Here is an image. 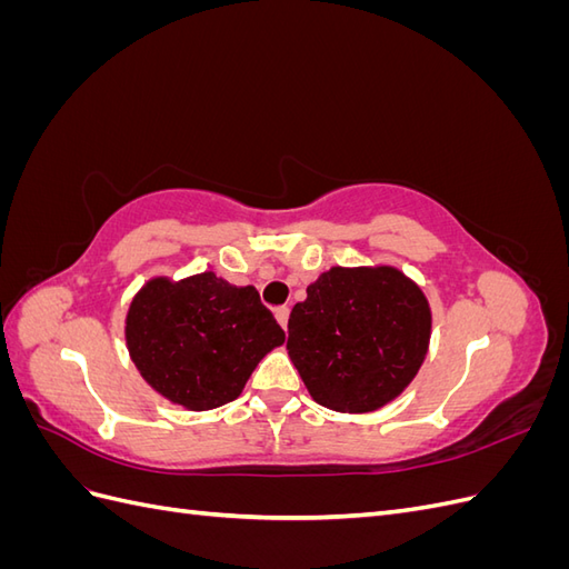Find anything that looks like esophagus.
Returning a JSON list of instances; mask_svg holds the SVG:
<instances>
[{"label": "esophagus", "mask_w": 569, "mask_h": 569, "mask_svg": "<svg viewBox=\"0 0 569 569\" xmlns=\"http://www.w3.org/2000/svg\"><path fill=\"white\" fill-rule=\"evenodd\" d=\"M274 320H278L282 325V330H287V320H289V308L287 306H278L274 308Z\"/></svg>", "instance_id": "34e87169"}]
</instances>
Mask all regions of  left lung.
Masks as SVG:
<instances>
[{"label": "left lung", "instance_id": "1", "mask_svg": "<svg viewBox=\"0 0 569 569\" xmlns=\"http://www.w3.org/2000/svg\"><path fill=\"white\" fill-rule=\"evenodd\" d=\"M287 351L313 401L372 412L418 375L432 335L425 291L393 266H335L291 308Z\"/></svg>", "mask_w": 569, "mask_h": 569}]
</instances>
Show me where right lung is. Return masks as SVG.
Masks as SVG:
<instances>
[{
	"label": "right lung",
	"instance_id": "add662e5",
	"mask_svg": "<svg viewBox=\"0 0 569 569\" xmlns=\"http://www.w3.org/2000/svg\"><path fill=\"white\" fill-rule=\"evenodd\" d=\"M126 343L153 391L187 410H211L242 393L284 332L253 287L206 270L178 282L151 278L128 308Z\"/></svg>",
	"mask_w": 569,
	"mask_h": 569
}]
</instances>
